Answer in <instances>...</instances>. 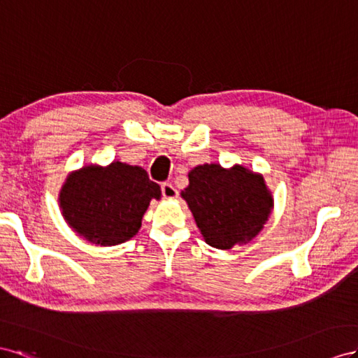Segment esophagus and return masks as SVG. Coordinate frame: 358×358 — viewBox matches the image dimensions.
<instances>
[{"label":"esophagus","mask_w":358,"mask_h":358,"mask_svg":"<svg viewBox=\"0 0 358 358\" xmlns=\"http://www.w3.org/2000/svg\"><path fill=\"white\" fill-rule=\"evenodd\" d=\"M162 195L165 196L166 199H173V198H177L178 192H177L176 187L171 185V182H163V185H162Z\"/></svg>","instance_id":"obj_1"}]
</instances>
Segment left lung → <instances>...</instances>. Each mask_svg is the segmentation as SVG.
I'll return each mask as SVG.
<instances>
[{"instance_id": "1", "label": "left lung", "mask_w": 358, "mask_h": 358, "mask_svg": "<svg viewBox=\"0 0 358 358\" xmlns=\"http://www.w3.org/2000/svg\"><path fill=\"white\" fill-rule=\"evenodd\" d=\"M196 227L211 248L228 250L252 241L268 222L274 199L259 172L241 165L203 163L181 190Z\"/></svg>"}]
</instances>
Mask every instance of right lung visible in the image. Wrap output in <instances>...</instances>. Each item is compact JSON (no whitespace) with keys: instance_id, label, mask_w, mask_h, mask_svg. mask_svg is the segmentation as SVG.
<instances>
[{"instance_id":"1","label":"right lung","mask_w":358,"mask_h":358,"mask_svg":"<svg viewBox=\"0 0 358 358\" xmlns=\"http://www.w3.org/2000/svg\"><path fill=\"white\" fill-rule=\"evenodd\" d=\"M162 190L144 168L120 160L106 166L90 163L71 171L58 203L66 223L96 246H117L135 237L142 217Z\"/></svg>"}]
</instances>
